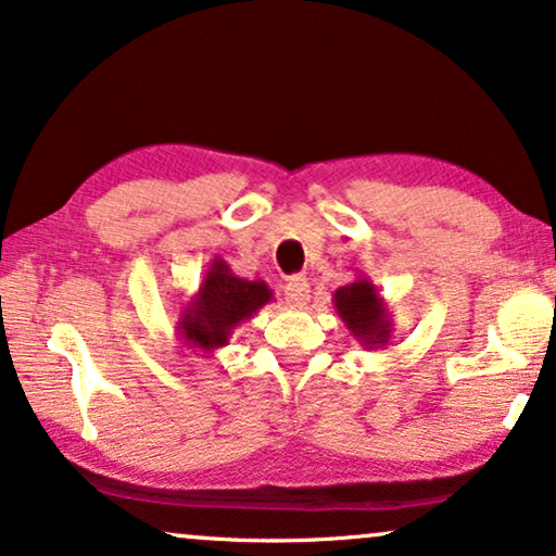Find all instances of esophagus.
<instances>
[{"instance_id":"34e87169","label":"esophagus","mask_w":556,"mask_h":556,"mask_svg":"<svg viewBox=\"0 0 556 556\" xmlns=\"http://www.w3.org/2000/svg\"><path fill=\"white\" fill-rule=\"evenodd\" d=\"M308 288H312V286H308V280L304 276H293L283 288L288 304H291V306H306L308 293H312Z\"/></svg>"}]
</instances>
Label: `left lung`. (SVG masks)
Masks as SVG:
<instances>
[{"mask_svg":"<svg viewBox=\"0 0 556 556\" xmlns=\"http://www.w3.org/2000/svg\"><path fill=\"white\" fill-rule=\"evenodd\" d=\"M331 301L344 327L365 350H380L391 342V312L370 278L357 276L352 283L337 288Z\"/></svg>","mask_w":556,"mask_h":556,"instance_id":"obj_1","label":"left lung"}]
</instances>
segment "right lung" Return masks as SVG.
<instances>
[{"instance_id": "obj_1", "label": "right lung", "mask_w": 556, "mask_h": 556, "mask_svg": "<svg viewBox=\"0 0 556 556\" xmlns=\"http://www.w3.org/2000/svg\"><path fill=\"white\" fill-rule=\"evenodd\" d=\"M270 301L273 291L265 280L237 278L222 257H214L199 291L178 316L176 334L189 350L212 355L229 344V337L242 321L252 319Z\"/></svg>"}]
</instances>
